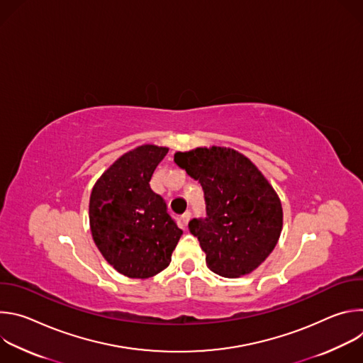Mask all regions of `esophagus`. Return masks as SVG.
Here are the masks:
<instances>
[{"mask_svg": "<svg viewBox=\"0 0 363 363\" xmlns=\"http://www.w3.org/2000/svg\"><path fill=\"white\" fill-rule=\"evenodd\" d=\"M181 220H182V223L186 225L188 223H189V220H191V213L189 211H185L184 214H182V217H181Z\"/></svg>", "mask_w": 363, "mask_h": 363, "instance_id": "esophagus-1", "label": "esophagus"}]
</instances>
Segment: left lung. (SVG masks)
<instances>
[{
    "label": "left lung",
    "instance_id": "1",
    "mask_svg": "<svg viewBox=\"0 0 363 363\" xmlns=\"http://www.w3.org/2000/svg\"><path fill=\"white\" fill-rule=\"evenodd\" d=\"M174 161L203 191L206 217L188 227L206 266L228 279L254 272L283 228L281 202L272 184L242 153L225 146L177 152Z\"/></svg>",
    "mask_w": 363,
    "mask_h": 363
}]
</instances>
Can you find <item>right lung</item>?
<instances>
[{
	"instance_id": "right-lung-1",
	"label": "right lung",
	"mask_w": 363,
	"mask_h": 363,
	"mask_svg": "<svg viewBox=\"0 0 363 363\" xmlns=\"http://www.w3.org/2000/svg\"><path fill=\"white\" fill-rule=\"evenodd\" d=\"M168 147L138 146L96 181L89 202L93 241L106 262L130 279H149L171 263L182 230L149 181Z\"/></svg>"
}]
</instances>
